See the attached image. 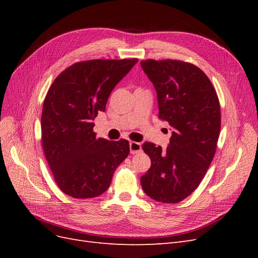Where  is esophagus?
I'll use <instances>...</instances> for the list:
<instances>
[{"label":"esophagus","instance_id":"esophagus-1","mask_svg":"<svg viewBox=\"0 0 258 258\" xmlns=\"http://www.w3.org/2000/svg\"><path fill=\"white\" fill-rule=\"evenodd\" d=\"M129 147H130V153L131 154H138V153L141 152V150H142L141 144L138 143V142H134V141H131L129 143Z\"/></svg>","mask_w":258,"mask_h":258}]
</instances>
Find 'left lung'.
I'll list each match as a JSON object with an SVG mask.
<instances>
[{
	"label": "left lung",
	"instance_id": "obj_1",
	"mask_svg": "<svg viewBox=\"0 0 258 258\" xmlns=\"http://www.w3.org/2000/svg\"><path fill=\"white\" fill-rule=\"evenodd\" d=\"M144 73L157 92L159 119L170 124L168 147L145 142L152 165L141 176L144 192L177 204L199 186L213 160L221 131V107L208 76L178 60H145Z\"/></svg>",
	"mask_w": 258,
	"mask_h": 258
}]
</instances>
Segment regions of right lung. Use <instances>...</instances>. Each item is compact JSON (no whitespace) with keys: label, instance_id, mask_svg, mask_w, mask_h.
I'll return each instance as SVG.
<instances>
[{"label":"right lung","instance_id":"1","mask_svg":"<svg viewBox=\"0 0 258 258\" xmlns=\"http://www.w3.org/2000/svg\"><path fill=\"white\" fill-rule=\"evenodd\" d=\"M137 62H79L50 86L43 104L42 144L54 181L68 196L86 199L102 195L128 156L127 140L98 139L93 119L104 112L112 90Z\"/></svg>","mask_w":258,"mask_h":258}]
</instances>
